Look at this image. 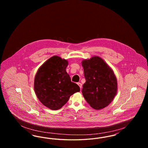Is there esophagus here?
Listing matches in <instances>:
<instances>
[{
    "label": "esophagus",
    "mask_w": 148,
    "mask_h": 148,
    "mask_svg": "<svg viewBox=\"0 0 148 148\" xmlns=\"http://www.w3.org/2000/svg\"><path fill=\"white\" fill-rule=\"evenodd\" d=\"M77 85H79V86L80 87V90H81V89H82V84L80 83H77Z\"/></svg>",
    "instance_id": "obj_1"
}]
</instances>
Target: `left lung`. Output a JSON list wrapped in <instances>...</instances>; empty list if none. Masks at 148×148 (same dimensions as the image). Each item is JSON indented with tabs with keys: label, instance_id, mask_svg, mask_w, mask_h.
Wrapping results in <instances>:
<instances>
[{
	"label": "left lung",
	"instance_id": "1",
	"mask_svg": "<svg viewBox=\"0 0 148 148\" xmlns=\"http://www.w3.org/2000/svg\"><path fill=\"white\" fill-rule=\"evenodd\" d=\"M85 83L82 93L92 108L99 110L108 106L115 97L117 80L114 72L98 56L82 62Z\"/></svg>",
	"mask_w": 148,
	"mask_h": 148
}]
</instances>
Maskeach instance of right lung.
<instances>
[{
    "mask_svg": "<svg viewBox=\"0 0 148 148\" xmlns=\"http://www.w3.org/2000/svg\"><path fill=\"white\" fill-rule=\"evenodd\" d=\"M67 60L52 56L39 69L34 79L36 95L44 106L51 110L60 109L71 95L80 91L66 71Z\"/></svg>",
    "mask_w": 148,
    "mask_h": 148,
    "instance_id": "obj_1",
    "label": "right lung"
}]
</instances>
